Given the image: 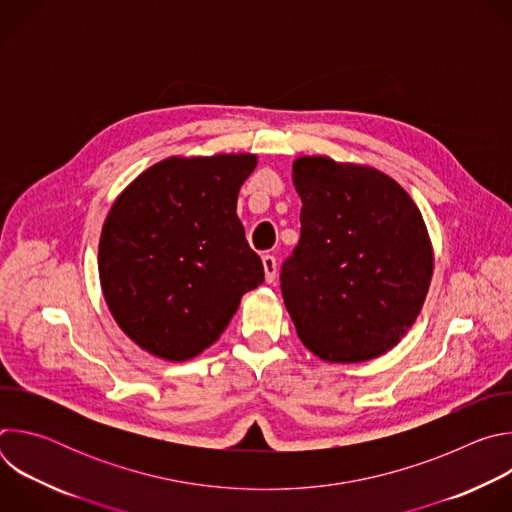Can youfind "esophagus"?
<instances>
[{"label":"esophagus","instance_id":"34e87169","mask_svg":"<svg viewBox=\"0 0 512 512\" xmlns=\"http://www.w3.org/2000/svg\"><path fill=\"white\" fill-rule=\"evenodd\" d=\"M263 269H265V281L273 283L277 273V261L273 255H263Z\"/></svg>","mask_w":512,"mask_h":512}]
</instances>
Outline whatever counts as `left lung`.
Returning <instances> with one entry per match:
<instances>
[{
  "instance_id": "left-lung-1",
  "label": "left lung",
  "mask_w": 512,
  "mask_h": 512,
  "mask_svg": "<svg viewBox=\"0 0 512 512\" xmlns=\"http://www.w3.org/2000/svg\"><path fill=\"white\" fill-rule=\"evenodd\" d=\"M300 243L281 265V294L308 350L328 362L371 360L413 326L433 249L411 196L387 174L304 156Z\"/></svg>"
}]
</instances>
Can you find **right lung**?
I'll return each instance as SVG.
<instances>
[{"label": "right lung", "mask_w": 512, "mask_h": 512, "mask_svg": "<svg viewBox=\"0 0 512 512\" xmlns=\"http://www.w3.org/2000/svg\"><path fill=\"white\" fill-rule=\"evenodd\" d=\"M253 154L166 158L113 202L99 277L119 328L154 356L190 360L218 340L263 263L237 216Z\"/></svg>", "instance_id": "obj_1"}]
</instances>
